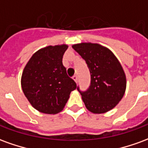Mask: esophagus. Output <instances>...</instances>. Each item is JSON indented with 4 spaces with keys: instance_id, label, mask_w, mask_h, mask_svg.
Listing matches in <instances>:
<instances>
[{
    "instance_id": "34e87169",
    "label": "esophagus",
    "mask_w": 148,
    "mask_h": 148,
    "mask_svg": "<svg viewBox=\"0 0 148 148\" xmlns=\"http://www.w3.org/2000/svg\"><path fill=\"white\" fill-rule=\"evenodd\" d=\"M73 79H74L75 82H77V75H74V76H73Z\"/></svg>"
}]
</instances>
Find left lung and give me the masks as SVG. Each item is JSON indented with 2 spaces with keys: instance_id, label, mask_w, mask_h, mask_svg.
<instances>
[{
  "instance_id": "1",
  "label": "left lung",
  "mask_w": 148,
  "mask_h": 148,
  "mask_svg": "<svg viewBox=\"0 0 148 148\" xmlns=\"http://www.w3.org/2000/svg\"><path fill=\"white\" fill-rule=\"evenodd\" d=\"M72 47L85 59L90 72V86L80 92L86 109L93 113H105L113 109L124 97L126 77L113 53L97 43L82 42Z\"/></svg>"
}]
</instances>
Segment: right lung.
Masks as SVG:
<instances>
[{
    "label": "right lung",
    "instance_id": "add662e5",
    "mask_svg": "<svg viewBox=\"0 0 148 148\" xmlns=\"http://www.w3.org/2000/svg\"><path fill=\"white\" fill-rule=\"evenodd\" d=\"M67 48L62 44L40 49L24 67L22 90L31 105L40 112L56 114L62 111L71 92L77 88L62 65V56Z\"/></svg>",
    "mask_w": 148,
    "mask_h": 148
}]
</instances>
